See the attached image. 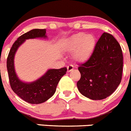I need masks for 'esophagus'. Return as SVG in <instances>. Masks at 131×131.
<instances>
[{
  "label": "esophagus",
  "mask_w": 131,
  "mask_h": 131,
  "mask_svg": "<svg viewBox=\"0 0 131 131\" xmlns=\"http://www.w3.org/2000/svg\"><path fill=\"white\" fill-rule=\"evenodd\" d=\"M73 69H74V67H73V65H72V64H70V65H68V67H67V72H71Z\"/></svg>",
  "instance_id": "1"
}]
</instances>
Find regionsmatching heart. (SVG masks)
<instances>
[{"label": "heart", "instance_id": "1", "mask_svg": "<svg viewBox=\"0 0 131 131\" xmlns=\"http://www.w3.org/2000/svg\"><path fill=\"white\" fill-rule=\"evenodd\" d=\"M96 45L94 35L85 33H78L67 40L64 50L73 52V59L79 63H84L91 57Z\"/></svg>", "mask_w": 131, "mask_h": 131}]
</instances>
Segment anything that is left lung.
Here are the masks:
<instances>
[{
    "instance_id": "left-lung-1",
    "label": "left lung",
    "mask_w": 131,
    "mask_h": 131,
    "mask_svg": "<svg viewBox=\"0 0 131 131\" xmlns=\"http://www.w3.org/2000/svg\"><path fill=\"white\" fill-rule=\"evenodd\" d=\"M81 78L77 86L81 94L93 100L111 96L121 83L123 53L115 38L103 33L92 56L78 67Z\"/></svg>"
}]
</instances>
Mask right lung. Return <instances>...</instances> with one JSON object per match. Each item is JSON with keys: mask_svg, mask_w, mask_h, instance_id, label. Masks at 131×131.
<instances>
[{"mask_svg": "<svg viewBox=\"0 0 131 131\" xmlns=\"http://www.w3.org/2000/svg\"><path fill=\"white\" fill-rule=\"evenodd\" d=\"M46 29H34L19 37L13 43L7 58V69L9 83L13 91L26 102L39 104L50 98L56 92L61 78L66 74V67L50 69L41 78L31 83H24L18 78L14 68V56L18 48L26 39L46 38Z\"/></svg>", "mask_w": 131, "mask_h": 131, "instance_id": "right-lung-1", "label": "right lung"}]
</instances>
